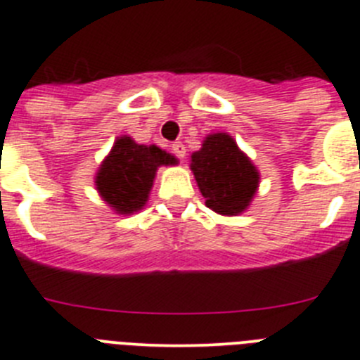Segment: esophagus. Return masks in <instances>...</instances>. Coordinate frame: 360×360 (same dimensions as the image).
<instances>
[{
    "label": "esophagus",
    "mask_w": 360,
    "mask_h": 360,
    "mask_svg": "<svg viewBox=\"0 0 360 360\" xmlns=\"http://www.w3.org/2000/svg\"><path fill=\"white\" fill-rule=\"evenodd\" d=\"M172 154L177 160H183L184 154H186V147L181 141H176V143H172Z\"/></svg>",
    "instance_id": "34e87169"
}]
</instances>
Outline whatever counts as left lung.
I'll list each match as a JSON object with an SVG mask.
<instances>
[{
  "label": "left lung",
  "instance_id": "8db88e82",
  "mask_svg": "<svg viewBox=\"0 0 360 360\" xmlns=\"http://www.w3.org/2000/svg\"><path fill=\"white\" fill-rule=\"evenodd\" d=\"M192 170L206 206L220 215H238L258 188V172L226 132L210 134L192 154Z\"/></svg>",
  "mask_w": 360,
  "mask_h": 360
}]
</instances>
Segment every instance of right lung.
<instances>
[{
    "label": "right lung",
    "instance_id": "1",
    "mask_svg": "<svg viewBox=\"0 0 360 360\" xmlns=\"http://www.w3.org/2000/svg\"><path fill=\"white\" fill-rule=\"evenodd\" d=\"M176 158L156 145H138L129 136L116 140L111 154L96 174L100 195L118 213H134L147 202L158 167L174 165Z\"/></svg>",
    "mask_w": 360,
    "mask_h": 360
}]
</instances>
